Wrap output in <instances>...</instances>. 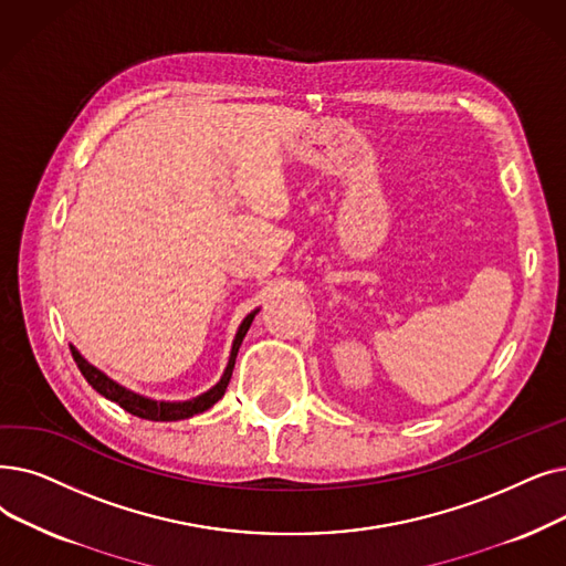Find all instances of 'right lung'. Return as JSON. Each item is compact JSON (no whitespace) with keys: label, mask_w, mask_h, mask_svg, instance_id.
Instances as JSON below:
<instances>
[{"label":"right lung","mask_w":566,"mask_h":566,"mask_svg":"<svg viewBox=\"0 0 566 566\" xmlns=\"http://www.w3.org/2000/svg\"><path fill=\"white\" fill-rule=\"evenodd\" d=\"M254 314L256 312L244 316V322L238 328V335L233 339V349H231V358H229L224 377L219 379V384L214 388L203 392V396L193 398V400H187V402H157V400H150V398H143V396H138V392L127 390L125 386H119L113 379H108L102 370H96V367L90 365L73 347H71V354H73V360H76V365H78V370L87 379V384L96 392H102L104 398L117 402L125 411L138 416V419H145V421H182V419H189V416H193V413H201V411L210 409L217 400L224 398L227 386H229L231 375H233V365H235L238 349H240V344H242V337L248 335V331L252 326Z\"/></svg>","instance_id":"1"}]
</instances>
